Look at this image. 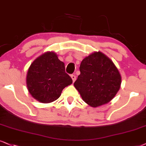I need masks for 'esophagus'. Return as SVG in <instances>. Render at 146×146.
Masks as SVG:
<instances>
[{"mask_svg": "<svg viewBox=\"0 0 146 146\" xmlns=\"http://www.w3.org/2000/svg\"><path fill=\"white\" fill-rule=\"evenodd\" d=\"M71 78H72V79L73 82H74L75 80H76V76H75L74 74H72V75H71Z\"/></svg>", "mask_w": 146, "mask_h": 146, "instance_id": "34e87169", "label": "esophagus"}]
</instances>
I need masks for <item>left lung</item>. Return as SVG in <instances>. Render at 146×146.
<instances>
[{
  "label": "left lung",
  "instance_id": "obj_1",
  "mask_svg": "<svg viewBox=\"0 0 146 146\" xmlns=\"http://www.w3.org/2000/svg\"><path fill=\"white\" fill-rule=\"evenodd\" d=\"M80 74L74 83L85 103L96 108L114 98L121 84V76L114 63L101 52L82 61Z\"/></svg>",
  "mask_w": 146,
  "mask_h": 146
}]
</instances>
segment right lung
Here are the masks:
<instances>
[{"label":"right lung","mask_w":146,"mask_h":146,"mask_svg":"<svg viewBox=\"0 0 146 146\" xmlns=\"http://www.w3.org/2000/svg\"><path fill=\"white\" fill-rule=\"evenodd\" d=\"M72 83V79L65 72L64 63L54 52H46L30 65L26 84L34 98L42 103L57 100L62 90Z\"/></svg>","instance_id":"1"}]
</instances>
